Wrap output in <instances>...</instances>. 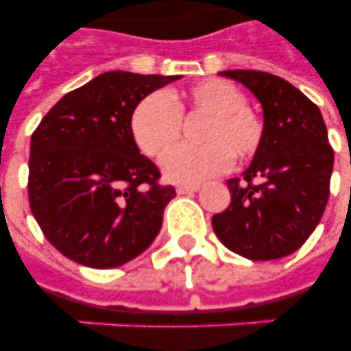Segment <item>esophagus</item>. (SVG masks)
I'll list each match as a JSON object with an SVG mask.
<instances>
[{
  "label": "esophagus",
  "instance_id": "obj_1",
  "mask_svg": "<svg viewBox=\"0 0 351 351\" xmlns=\"http://www.w3.org/2000/svg\"><path fill=\"white\" fill-rule=\"evenodd\" d=\"M200 189L198 184H180V186H176V193L178 195H187V193H197Z\"/></svg>",
  "mask_w": 351,
  "mask_h": 351
}]
</instances>
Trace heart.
Listing matches in <instances>:
<instances>
[{"label": "heart", "mask_w": 351, "mask_h": 351, "mask_svg": "<svg viewBox=\"0 0 351 351\" xmlns=\"http://www.w3.org/2000/svg\"><path fill=\"white\" fill-rule=\"evenodd\" d=\"M182 117H204L200 146H179L164 154L162 171L173 182L197 184L253 158L264 142V120L228 80H206L180 96L156 90L131 114V132L143 154L160 156L180 139Z\"/></svg>", "instance_id": "b5f03b06"}]
</instances>
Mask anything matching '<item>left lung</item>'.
<instances>
[{"label":"left lung","mask_w":351,"mask_h":351,"mask_svg":"<svg viewBox=\"0 0 351 351\" xmlns=\"http://www.w3.org/2000/svg\"><path fill=\"white\" fill-rule=\"evenodd\" d=\"M264 111V142L242 178H230L231 202L213 215L220 242L250 261L293 253L321 222L330 197L333 149L319 107L297 87L262 71H224Z\"/></svg>","instance_id":"left-lung-1"}]
</instances>
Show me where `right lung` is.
I'll return each mask as SVG.
<instances>
[{
    "instance_id": "obj_1",
    "label": "right lung",
    "mask_w": 351,
    "mask_h": 351,
    "mask_svg": "<svg viewBox=\"0 0 351 351\" xmlns=\"http://www.w3.org/2000/svg\"><path fill=\"white\" fill-rule=\"evenodd\" d=\"M180 76L109 71L71 90L30 138L29 204L45 239L71 261L107 269L147 250L175 187L138 151L134 107Z\"/></svg>"
}]
</instances>
